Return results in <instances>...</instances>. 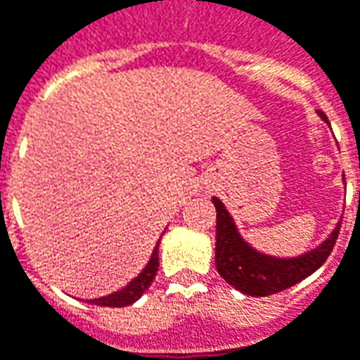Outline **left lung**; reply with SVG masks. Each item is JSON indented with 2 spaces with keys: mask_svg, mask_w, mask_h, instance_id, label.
<instances>
[{
  "mask_svg": "<svg viewBox=\"0 0 360 360\" xmlns=\"http://www.w3.org/2000/svg\"><path fill=\"white\" fill-rule=\"evenodd\" d=\"M317 114L327 122V116L321 110H317ZM212 202L217 207V256H214L217 270L221 278H224V282L234 285L238 292L254 297L283 292L305 280L307 276H311L317 268H321L327 256L333 250L341 229V224H337L331 236L315 250L305 252L297 258L283 260L252 250L240 238L224 205L217 197L212 199Z\"/></svg>",
  "mask_w": 360,
  "mask_h": 360,
  "instance_id": "8db88e82",
  "label": "left lung"
}]
</instances>
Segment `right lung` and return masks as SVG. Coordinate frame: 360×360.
I'll return each mask as SVG.
<instances>
[{"mask_svg":"<svg viewBox=\"0 0 360 360\" xmlns=\"http://www.w3.org/2000/svg\"><path fill=\"white\" fill-rule=\"evenodd\" d=\"M158 250H160V242L153 248V254L149 258L148 266L143 268V272L139 274L136 280H131L126 288H122L120 292L110 293V295H104V297L90 300V303L102 305V307H126V305H131L134 302H138L139 297H141V293L146 292L149 285H151L155 274L160 270V254H158Z\"/></svg>","mask_w":360,"mask_h":360,"instance_id":"1","label":"right lung"}]
</instances>
